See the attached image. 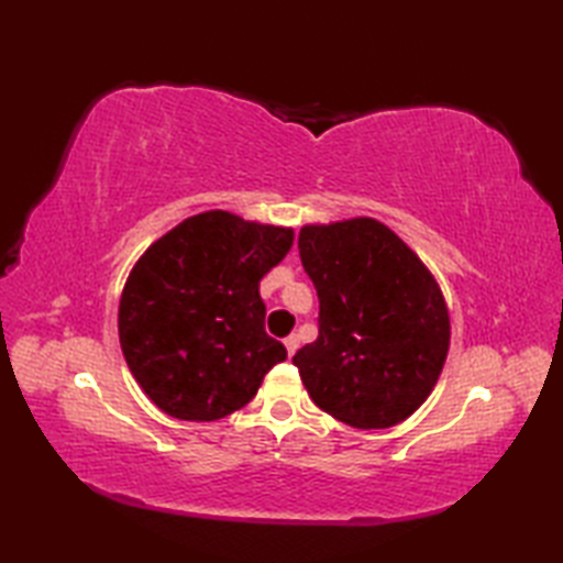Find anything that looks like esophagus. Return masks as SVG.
<instances>
[{"label":"esophagus","mask_w":563,"mask_h":563,"mask_svg":"<svg viewBox=\"0 0 563 563\" xmlns=\"http://www.w3.org/2000/svg\"><path fill=\"white\" fill-rule=\"evenodd\" d=\"M297 345H300V339L295 336V333H290L288 339H285V349H288V355H295V351H297Z\"/></svg>","instance_id":"esophagus-1"}]
</instances>
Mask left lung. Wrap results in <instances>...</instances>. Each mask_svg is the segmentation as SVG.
<instances>
[{
    "instance_id": "left-lung-1",
    "label": "left lung",
    "mask_w": 563,
    "mask_h": 563,
    "mask_svg": "<svg viewBox=\"0 0 563 563\" xmlns=\"http://www.w3.org/2000/svg\"><path fill=\"white\" fill-rule=\"evenodd\" d=\"M297 249L319 297V336L292 357L309 397L355 428L401 423L433 391L450 349L435 278L369 218L307 224Z\"/></svg>"
}]
</instances>
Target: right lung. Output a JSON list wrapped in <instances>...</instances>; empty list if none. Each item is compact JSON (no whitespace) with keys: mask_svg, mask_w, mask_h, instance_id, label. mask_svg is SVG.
Returning <instances> with one entry per match:
<instances>
[{"mask_svg":"<svg viewBox=\"0 0 563 563\" xmlns=\"http://www.w3.org/2000/svg\"><path fill=\"white\" fill-rule=\"evenodd\" d=\"M292 230L210 210L184 220L135 263L118 309L130 373L164 413L218 421L256 397L288 351L266 333L258 283Z\"/></svg>","mask_w":563,"mask_h":563,"instance_id":"add662e5","label":"right lung"}]
</instances>
